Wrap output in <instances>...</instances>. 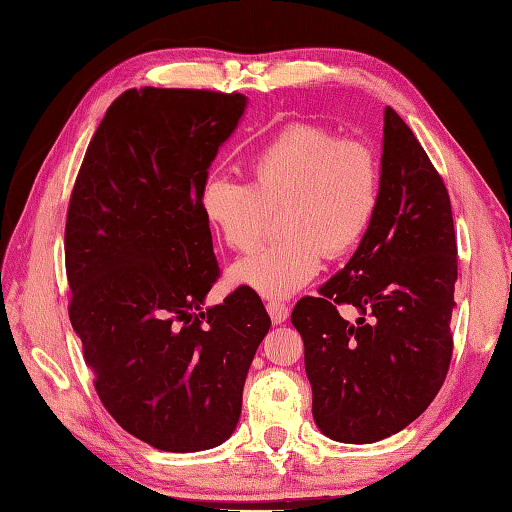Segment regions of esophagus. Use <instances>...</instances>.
I'll use <instances>...</instances> for the list:
<instances>
[{
	"mask_svg": "<svg viewBox=\"0 0 512 512\" xmlns=\"http://www.w3.org/2000/svg\"><path fill=\"white\" fill-rule=\"evenodd\" d=\"M266 310L270 314V319H273V323H284L290 314V308L286 306V303H279V301H270Z\"/></svg>",
	"mask_w": 512,
	"mask_h": 512,
	"instance_id": "obj_1",
	"label": "esophagus"
}]
</instances>
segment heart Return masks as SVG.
Masks as SVG:
<instances>
[{"label":"heart","mask_w":512,"mask_h":512,"mask_svg":"<svg viewBox=\"0 0 512 512\" xmlns=\"http://www.w3.org/2000/svg\"><path fill=\"white\" fill-rule=\"evenodd\" d=\"M248 182L209 176L200 187L204 220L228 248L253 246L268 213L286 239L231 266V281L266 299H286L319 275L323 253L352 250L378 206L374 149L328 129L295 123L246 158Z\"/></svg>","instance_id":"obj_1"}]
</instances>
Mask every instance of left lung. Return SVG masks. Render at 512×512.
<instances>
[{
  "mask_svg": "<svg viewBox=\"0 0 512 512\" xmlns=\"http://www.w3.org/2000/svg\"><path fill=\"white\" fill-rule=\"evenodd\" d=\"M458 246L447 187L405 121L387 107L380 191L356 253L292 310L306 347L312 416L323 436L372 444L436 398L453 354ZM354 305L352 324L338 314Z\"/></svg>",
  "mask_w": 512,
  "mask_h": 512,
  "instance_id": "8db88e82",
  "label": "left lung"
}]
</instances>
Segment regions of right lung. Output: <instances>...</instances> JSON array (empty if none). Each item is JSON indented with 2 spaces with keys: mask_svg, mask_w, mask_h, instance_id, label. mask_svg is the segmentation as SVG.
<instances>
[{
  "mask_svg": "<svg viewBox=\"0 0 512 512\" xmlns=\"http://www.w3.org/2000/svg\"><path fill=\"white\" fill-rule=\"evenodd\" d=\"M244 94L127 90L96 129L65 222L70 321L105 409L154 449L231 438L270 317L220 277L200 187L246 112Z\"/></svg>",
  "mask_w": 512,
  "mask_h": 512,
  "instance_id": "add662e5",
  "label": "right lung"
}]
</instances>
